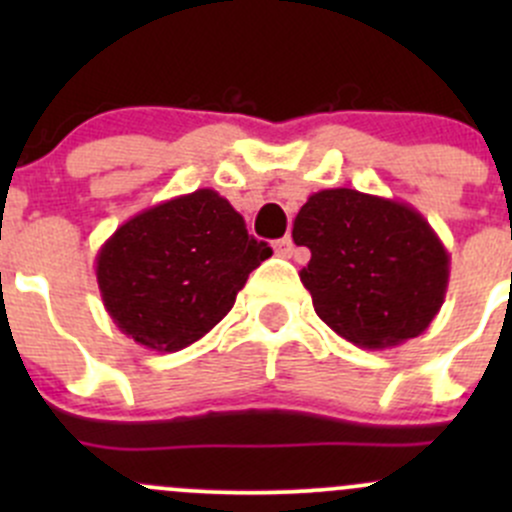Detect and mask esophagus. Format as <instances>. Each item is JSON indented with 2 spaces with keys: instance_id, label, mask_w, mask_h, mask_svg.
<instances>
[{
  "instance_id": "obj_1",
  "label": "esophagus",
  "mask_w": 512,
  "mask_h": 512,
  "mask_svg": "<svg viewBox=\"0 0 512 512\" xmlns=\"http://www.w3.org/2000/svg\"><path fill=\"white\" fill-rule=\"evenodd\" d=\"M275 252L280 257H292V252H294V242H292V237H282V240H277L275 242Z\"/></svg>"
}]
</instances>
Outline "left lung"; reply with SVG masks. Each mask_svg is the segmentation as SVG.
Here are the masks:
<instances>
[{"label": "left lung", "mask_w": 512, "mask_h": 512, "mask_svg": "<svg viewBox=\"0 0 512 512\" xmlns=\"http://www.w3.org/2000/svg\"><path fill=\"white\" fill-rule=\"evenodd\" d=\"M292 240L312 260L299 280L314 312L361 349H389L426 332L448 289L451 257L411 205L352 188L309 195Z\"/></svg>", "instance_id": "8db88e82"}]
</instances>
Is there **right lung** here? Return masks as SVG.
Masks as SVG:
<instances>
[{"mask_svg":"<svg viewBox=\"0 0 512 512\" xmlns=\"http://www.w3.org/2000/svg\"><path fill=\"white\" fill-rule=\"evenodd\" d=\"M267 242L210 188L178 195L126 220L96 255L106 312L123 334L156 352H180L235 304Z\"/></svg>","mask_w":512,"mask_h":512,"instance_id":"right-lung-1","label":"right lung"}]
</instances>
